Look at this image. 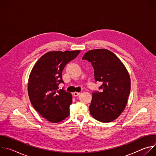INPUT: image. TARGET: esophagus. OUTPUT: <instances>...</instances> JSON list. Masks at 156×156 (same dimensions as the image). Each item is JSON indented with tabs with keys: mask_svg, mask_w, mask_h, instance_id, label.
Instances as JSON below:
<instances>
[{
	"mask_svg": "<svg viewBox=\"0 0 156 156\" xmlns=\"http://www.w3.org/2000/svg\"><path fill=\"white\" fill-rule=\"evenodd\" d=\"M81 93H77V92H74L73 93V95L74 96H79L80 94Z\"/></svg>",
	"mask_w": 156,
	"mask_h": 156,
	"instance_id": "1",
	"label": "esophagus"
}]
</instances>
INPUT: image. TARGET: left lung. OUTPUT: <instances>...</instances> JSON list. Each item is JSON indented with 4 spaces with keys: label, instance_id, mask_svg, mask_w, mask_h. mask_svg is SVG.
<instances>
[{
    "label": "left lung",
    "instance_id": "8db88e82",
    "mask_svg": "<svg viewBox=\"0 0 156 156\" xmlns=\"http://www.w3.org/2000/svg\"><path fill=\"white\" fill-rule=\"evenodd\" d=\"M82 60L91 62L96 82L102 83L99 91L93 93L91 115L104 123L114 120L124 110L130 93V78L125 66L113 52L105 49L88 51Z\"/></svg>",
    "mask_w": 156,
    "mask_h": 156
}]
</instances>
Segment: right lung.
<instances>
[{
  "mask_svg": "<svg viewBox=\"0 0 156 156\" xmlns=\"http://www.w3.org/2000/svg\"><path fill=\"white\" fill-rule=\"evenodd\" d=\"M80 51L49 52L42 55L33 68L28 80L30 100L37 112L52 123L64 120L70 114L71 93L62 88V71Z\"/></svg>",
  "mask_w": 156,
  "mask_h": 156,
  "instance_id": "add662e5",
  "label": "right lung"
}]
</instances>
